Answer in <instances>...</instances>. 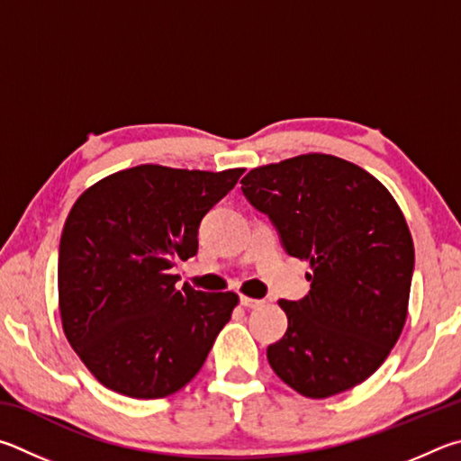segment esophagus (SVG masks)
Returning a JSON list of instances; mask_svg holds the SVG:
<instances>
[{"label":"esophagus","instance_id":"1","mask_svg":"<svg viewBox=\"0 0 461 461\" xmlns=\"http://www.w3.org/2000/svg\"><path fill=\"white\" fill-rule=\"evenodd\" d=\"M263 302L261 300H255V297H247V295H240V305H245V308H259Z\"/></svg>","mask_w":461,"mask_h":461}]
</instances>
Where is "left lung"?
Here are the masks:
<instances>
[{
  "label": "left lung",
  "instance_id": "left-lung-1",
  "mask_svg": "<svg viewBox=\"0 0 461 461\" xmlns=\"http://www.w3.org/2000/svg\"><path fill=\"white\" fill-rule=\"evenodd\" d=\"M240 184L312 267L310 294L279 302L287 332L267 348L271 368L310 399L366 381L407 320L415 249L399 204L366 169L328 153L255 167Z\"/></svg>",
  "mask_w": 461,
  "mask_h": 461
}]
</instances>
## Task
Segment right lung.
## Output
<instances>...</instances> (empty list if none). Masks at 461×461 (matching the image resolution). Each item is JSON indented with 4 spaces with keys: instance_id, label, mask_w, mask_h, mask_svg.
<instances>
[{
    "instance_id": "right-lung-1",
    "label": "right lung",
    "mask_w": 461,
    "mask_h": 461,
    "mask_svg": "<svg viewBox=\"0 0 461 461\" xmlns=\"http://www.w3.org/2000/svg\"><path fill=\"white\" fill-rule=\"evenodd\" d=\"M243 172L143 164L75 202L59 249L62 330L107 389L161 399L204 365L239 295L177 289L172 267L196 255L200 221Z\"/></svg>"
}]
</instances>
